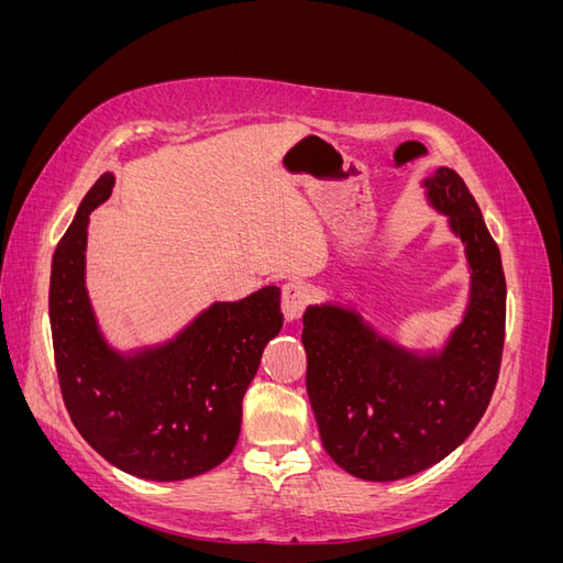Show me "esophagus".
<instances>
[{
	"mask_svg": "<svg viewBox=\"0 0 563 563\" xmlns=\"http://www.w3.org/2000/svg\"><path fill=\"white\" fill-rule=\"evenodd\" d=\"M310 288L302 282H288L282 288V312L286 321H296L305 312V305H308Z\"/></svg>",
	"mask_w": 563,
	"mask_h": 563,
	"instance_id": "1",
	"label": "esophagus"
}]
</instances>
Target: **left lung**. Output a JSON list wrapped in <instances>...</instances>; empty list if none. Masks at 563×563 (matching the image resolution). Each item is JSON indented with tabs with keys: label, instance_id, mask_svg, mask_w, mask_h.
Returning <instances> with one entry per match:
<instances>
[{
	"label": "left lung",
	"instance_id": "8db88e82",
	"mask_svg": "<svg viewBox=\"0 0 563 563\" xmlns=\"http://www.w3.org/2000/svg\"><path fill=\"white\" fill-rule=\"evenodd\" d=\"M422 185L465 244L472 272L465 317L444 347L406 350L340 305H310L302 314L308 397L321 444L366 482L418 474L463 444L486 411L503 360L500 249L453 168H437Z\"/></svg>",
	"mask_w": 563,
	"mask_h": 563
}]
</instances>
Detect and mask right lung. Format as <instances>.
I'll list each match as a JSON object with an SVG mask.
<instances>
[{"label":"right lung","instance_id":"add662e5","mask_svg":"<svg viewBox=\"0 0 563 563\" xmlns=\"http://www.w3.org/2000/svg\"><path fill=\"white\" fill-rule=\"evenodd\" d=\"M114 187L103 174L81 199L51 263L48 317L63 401L108 463L152 482L203 474L232 453L242 399L282 331V291L213 302L172 340L119 352L98 329L87 282L89 216Z\"/></svg>","mask_w":563,"mask_h":563}]
</instances>
